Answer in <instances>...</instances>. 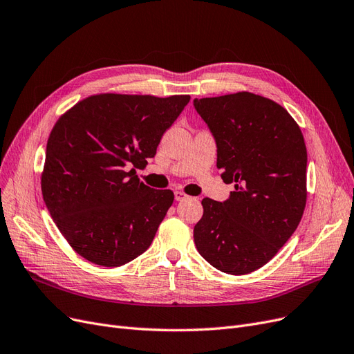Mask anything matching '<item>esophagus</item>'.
I'll use <instances>...</instances> for the list:
<instances>
[{"instance_id": "obj_1", "label": "esophagus", "mask_w": 354, "mask_h": 354, "mask_svg": "<svg viewBox=\"0 0 354 354\" xmlns=\"http://www.w3.org/2000/svg\"><path fill=\"white\" fill-rule=\"evenodd\" d=\"M174 197H176V201H177V202H181V201L187 199L189 196H187L186 193H183L181 190H176V192H174Z\"/></svg>"}]
</instances>
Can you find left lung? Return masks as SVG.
Instances as JSON below:
<instances>
[{"instance_id":"obj_1","label":"left lung","mask_w":354,"mask_h":354,"mask_svg":"<svg viewBox=\"0 0 354 354\" xmlns=\"http://www.w3.org/2000/svg\"><path fill=\"white\" fill-rule=\"evenodd\" d=\"M214 135L216 167L235 190L205 197L194 226L201 256L218 270L247 274L270 261L298 228L306 205V147L280 104L248 91L194 98Z\"/></svg>"}]
</instances>
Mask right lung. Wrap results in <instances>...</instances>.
<instances>
[{
  "label": "right lung",
  "instance_id": "1",
  "mask_svg": "<svg viewBox=\"0 0 354 354\" xmlns=\"http://www.w3.org/2000/svg\"><path fill=\"white\" fill-rule=\"evenodd\" d=\"M189 102L190 95L97 94L55 123L41 194L81 257L119 267L149 248L174 193L148 187L135 168L155 157L164 132Z\"/></svg>",
  "mask_w": 354,
  "mask_h": 354
}]
</instances>
